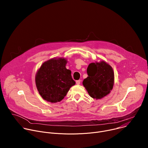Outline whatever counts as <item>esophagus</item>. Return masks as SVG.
Returning a JSON list of instances; mask_svg holds the SVG:
<instances>
[{
  "label": "esophagus",
  "instance_id": "34e87169",
  "mask_svg": "<svg viewBox=\"0 0 148 148\" xmlns=\"http://www.w3.org/2000/svg\"><path fill=\"white\" fill-rule=\"evenodd\" d=\"M81 82V79H79V80H77L76 81V84H77V85H79L80 83Z\"/></svg>",
  "mask_w": 148,
  "mask_h": 148
}]
</instances>
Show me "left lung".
<instances>
[{
	"mask_svg": "<svg viewBox=\"0 0 148 148\" xmlns=\"http://www.w3.org/2000/svg\"><path fill=\"white\" fill-rule=\"evenodd\" d=\"M88 77L82 84L88 93L93 98L101 99L112 90L114 82L112 68L107 62H92L87 68Z\"/></svg>",
	"mask_w": 148,
	"mask_h": 148,
	"instance_id": "obj_1",
	"label": "left lung"
}]
</instances>
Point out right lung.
Here are the masks:
<instances>
[{"instance_id": "1", "label": "right lung", "mask_w": 148, "mask_h": 148, "mask_svg": "<svg viewBox=\"0 0 148 148\" xmlns=\"http://www.w3.org/2000/svg\"><path fill=\"white\" fill-rule=\"evenodd\" d=\"M65 58H53L45 62L36 75V84L40 95L50 102L61 101L75 82L71 71L66 67Z\"/></svg>"}]
</instances>
